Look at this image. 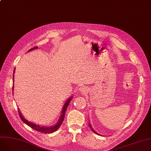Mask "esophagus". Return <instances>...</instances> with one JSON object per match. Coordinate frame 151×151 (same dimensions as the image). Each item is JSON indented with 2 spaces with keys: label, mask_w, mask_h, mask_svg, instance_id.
<instances>
[{
  "label": "esophagus",
  "mask_w": 151,
  "mask_h": 151,
  "mask_svg": "<svg viewBox=\"0 0 151 151\" xmlns=\"http://www.w3.org/2000/svg\"><path fill=\"white\" fill-rule=\"evenodd\" d=\"M86 88L84 86H81L80 87V88H79V90H80V91H81V92H86Z\"/></svg>",
  "instance_id": "esophagus-1"
}]
</instances>
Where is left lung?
<instances>
[{"label": "left lung", "mask_w": 151, "mask_h": 151, "mask_svg": "<svg viewBox=\"0 0 151 151\" xmlns=\"http://www.w3.org/2000/svg\"><path fill=\"white\" fill-rule=\"evenodd\" d=\"M89 127H90V128L91 129V130H92V131H93L94 133H96V134H99V133H97L96 131H95V130H94L92 129V126H91V124H89Z\"/></svg>", "instance_id": "left-lung-1"}]
</instances>
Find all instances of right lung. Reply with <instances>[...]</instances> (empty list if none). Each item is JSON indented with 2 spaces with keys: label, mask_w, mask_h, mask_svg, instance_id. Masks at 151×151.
<instances>
[{
  "label": "right lung",
  "mask_w": 151,
  "mask_h": 151,
  "mask_svg": "<svg viewBox=\"0 0 151 151\" xmlns=\"http://www.w3.org/2000/svg\"><path fill=\"white\" fill-rule=\"evenodd\" d=\"M37 46L36 47H33V48H31L30 50H29V51H32L33 50H35V49H37ZM15 70V68H14ZM14 71H13V73H14ZM13 81L14 82V75H13ZM13 88H14V86H13ZM73 97H70L67 100V101L65 103L64 105H63V108H62V114H61V116L59 118V121L58 122V123H56V124L54 125H52L51 127H46V126H42V125H37L35 124H34L32 122H29L27 120H26V119L24 117L22 116V115L21 114V112L19 111V109H18V113H19V117L21 119V120L24 122L26 124H27L28 126H29L30 127H31L32 129H33L38 132H40L41 133H52L54 132H55L56 131L62 124V123L63 122V120H64V117H65V111L67 110V108L68 107V106L70 104V101L71 100V99H72Z\"/></svg>",
  "instance_id": "obj_1"
}]
</instances>
